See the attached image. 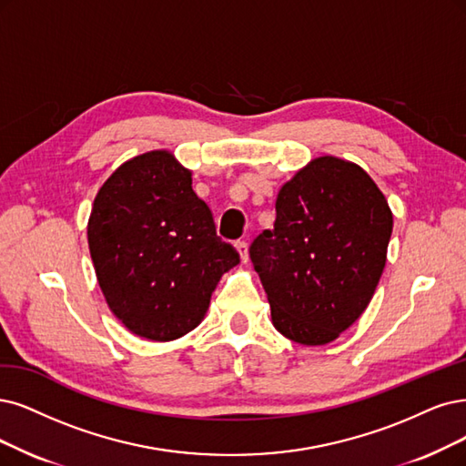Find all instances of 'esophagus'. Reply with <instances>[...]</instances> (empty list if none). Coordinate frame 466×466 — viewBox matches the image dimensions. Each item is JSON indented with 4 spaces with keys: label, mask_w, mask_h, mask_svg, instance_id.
I'll use <instances>...</instances> for the list:
<instances>
[{
    "label": "esophagus",
    "mask_w": 466,
    "mask_h": 466,
    "mask_svg": "<svg viewBox=\"0 0 466 466\" xmlns=\"http://www.w3.org/2000/svg\"><path fill=\"white\" fill-rule=\"evenodd\" d=\"M236 249H238L239 257H242V263H248L249 261V253H248V244L244 242V239H239V242H236Z\"/></svg>",
    "instance_id": "obj_1"
}]
</instances>
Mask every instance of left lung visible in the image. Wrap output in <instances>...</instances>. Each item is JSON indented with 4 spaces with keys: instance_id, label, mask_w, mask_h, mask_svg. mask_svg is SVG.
<instances>
[{
    "instance_id": "left-lung-1",
    "label": "left lung",
    "mask_w": 466,
    "mask_h": 466,
    "mask_svg": "<svg viewBox=\"0 0 466 466\" xmlns=\"http://www.w3.org/2000/svg\"><path fill=\"white\" fill-rule=\"evenodd\" d=\"M393 217L355 163L317 157L288 180L277 220L249 248L272 324L303 346H324L363 315L386 265Z\"/></svg>"
}]
</instances>
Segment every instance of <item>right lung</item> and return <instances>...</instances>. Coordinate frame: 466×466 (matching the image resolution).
Returning <instances> with one entry per match:
<instances>
[{"instance_id": "obj_1", "label": "right lung", "mask_w": 466, "mask_h": 466, "mask_svg": "<svg viewBox=\"0 0 466 466\" xmlns=\"http://www.w3.org/2000/svg\"><path fill=\"white\" fill-rule=\"evenodd\" d=\"M88 246L113 315L151 341L194 330L222 274L239 263L192 189V170L167 149L132 157L99 187Z\"/></svg>"}]
</instances>
